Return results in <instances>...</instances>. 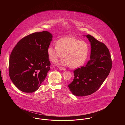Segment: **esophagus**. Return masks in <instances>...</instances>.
Here are the masks:
<instances>
[{
	"mask_svg": "<svg viewBox=\"0 0 125 125\" xmlns=\"http://www.w3.org/2000/svg\"><path fill=\"white\" fill-rule=\"evenodd\" d=\"M59 68L60 69V70H65V68L64 67H59Z\"/></svg>",
	"mask_w": 125,
	"mask_h": 125,
	"instance_id": "esophagus-1",
	"label": "esophagus"
}]
</instances>
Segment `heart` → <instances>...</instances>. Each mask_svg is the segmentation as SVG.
Instances as JSON below:
<instances>
[{"instance_id": "obj_1", "label": "heart", "mask_w": 125, "mask_h": 125, "mask_svg": "<svg viewBox=\"0 0 125 125\" xmlns=\"http://www.w3.org/2000/svg\"><path fill=\"white\" fill-rule=\"evenodd\" d=\"M89 48L87 42L72 37H65L60 39L56 46L48 48V55L52 62H56L64 56L62 65H69L76 68L82 65L87 58Z\"/></svg>"}]
</instances>
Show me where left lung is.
<instances>
[{"mask_svg": "<svg viewBox=\"0 0 125 125\" xmlns=\"http://www.w3.org/2000/svg\"><path fill=\"white\" fill-rule=\"evenodd\" d=\"M91 44L90 59L84 66L73 71V81L68 86L78 96L90 95L100 87L108 76L112 60L107 46L90 35L86 36Z\"/></svg>", "mask_w": 125, "mask_h": 125, "instance_id": "left-lung-1", "label": "left lung"}]
</instances>
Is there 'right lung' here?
I'll return each instance as SVG.
<instances>
[{"label": "right lung", "instance_id": "1", "mask_svg": "<svg viewBox=\"0 0 125 125\" xmlns=\"http://www.w3.org/2000/svg\"><path fill=\"white\" fill-rule=\"evenodd\" d=\"M48 31L35 32L17 42L9 58V74L21 91L32 93L39 89L50 70L48 48L52 40Z\"/></svg>", "mask_w": 125, "mask_h": 125}]
</instances>
